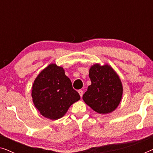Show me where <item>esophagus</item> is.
Listing matches in <instances>:
<instances>
[{
    "instance_id": "34e87169",
    "label": "esophagus",
    "mask_w": 153,
    "mask_h": 153,
    "mask_svg": "<svg viewBox=\"0 0 153 153\" xmlns=\"http://www.w3.org/2000/svg\"><path fill=\"white\" fill-rule=\"evenodd\" d=\"M78 93H79V95H80V97H82V96H83V91L82 90H79V91H78Z\"/></svg>"
}]
</instances>
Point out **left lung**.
<instances>
[{
	"label": "left lung",
	"mask_w": 153,
	"mask_h": 153,
	"mask_svg": "<svg viewBox=\"0 0 153 153\" xmlns=\"http://www.w3.org/2000/svg\"><path fill=\"white\" fill-rule=\"evenodd\" d=\"M89 77L91 85L83 95L85 103L100 114L116 110L123 93L122 82L116 71L108 64L95 63L90 68Z\"/></svg>",
	"instance_id": "obj_1"
}]
</instances>
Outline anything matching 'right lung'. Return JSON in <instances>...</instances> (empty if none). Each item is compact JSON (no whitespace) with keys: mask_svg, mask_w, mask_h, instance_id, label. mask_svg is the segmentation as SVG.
<instances>
[{"mask_svg":"<svg viewBox=\"0 0 153 153\" xmlns=\"http://www.w3.org/2000/svg\"><path fill=\"white\" fill-rule=\"evenodd\" d=\"M31 95L42 116L52 120L64 116L70 106L80 100L63 68L55 63L49 64L37 75Z\"/></svg>","mask_w":153,"mask_h":153,"instance_id":"add662e5","label":"right lung"}]
</instances>
